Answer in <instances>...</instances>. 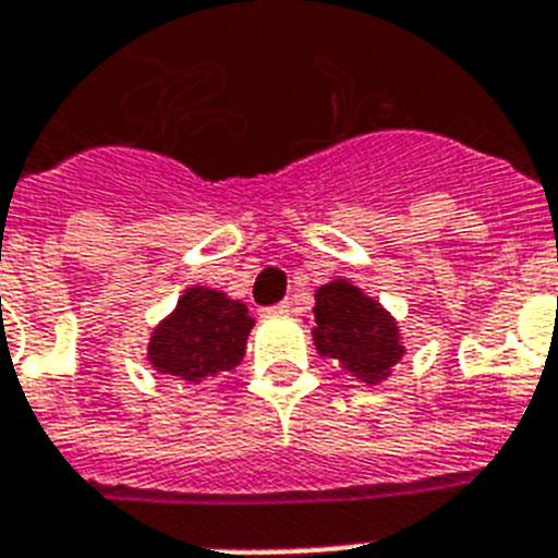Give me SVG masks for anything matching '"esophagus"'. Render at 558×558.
<instances>
[{
    "instance_id": "obj_1",
    "label": "esophagus",
    "mask_w": 558,
    "mask_h": 558,
    "mask_svg": "<svg viewBox=\"0 0 558 558\" xmlns=\"http://www.w3.org/2000/svg\"><path fill=\"white\" fill-rule=\"evenodd\" d=\"M289 310H292V304H289V301H280V304L266 306V310H263V313H269V315H283V313H289Z\"/></svg>"
}]
</instances>
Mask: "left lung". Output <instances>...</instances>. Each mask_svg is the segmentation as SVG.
Wrapping results in <instances>:
<instances>
[{"mask_svg": "<svg viewBox=\"0 0 558 558\" xmlns=\"http://www.w3.org/2000/svg\"><path fill=\"white\" fill-rule=\"evenodd\" d=\"M313 313V339L318 353L339 359L367 385L388 379L390 367L405 353L393 318L348 280H332L318 289Z\"/></svg>", "mask_w": 558, "mask_h": 558, "instance_id": "obj_1", "label": "left lung"}]
</instances>
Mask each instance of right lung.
Returning <instances> with one entry per match:
<instances>
[{"mask_svg": "<svg viewBox=\"0 0 558 558\" xmlns=\"http://www.w3.org/2000/svg\"><path fill=\"white\" fill-rule=\"evenodd\" d=\"M252 324L245 304L217 289L193 287L179 298L177 313L156 327L147 359L159 373L185 381L234 371Z\"/></svg>", "mask_w": 558, "mask_h": 558, "instance_id": "1", "label": "right lung"}]
</instances>
